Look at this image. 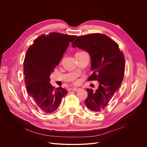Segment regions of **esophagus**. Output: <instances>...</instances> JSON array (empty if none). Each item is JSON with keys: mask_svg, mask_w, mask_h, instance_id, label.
I'll return each instance as SVG.
<instances>
[{"mask_svg": "<svg viewBox=\"0 0 147 147\" xmlns=\"http://www.w3.org/2000/svg\"><path fill=\"white\" fill-rule=\"evenodd\" d=\"M80 89V88H72L71 90L74 92H77V91H78Z\"/></svg>", "mask_w": 147, "mask_h": 147, "instance_id": "obj_1", "label": "esophagus"}]
</instances>
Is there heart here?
Segmentation results:
<instances>
[{
	"label": "heart",
	"instance_id": "obj_1",
	"mask_svg": "<svg viewBox=\"0 0 147 147\" xmlns=\"http://www.w3.org/2000/svg\"><path fill=\"white\" fill-rule=\"evenodd\" d=\"M73 80H74V83L76 84H78L80 82V80H76V78H74L73 79Z\"/></svg>",
	"mask_w": 147,
	"mask_h": 147
}]
</instances>
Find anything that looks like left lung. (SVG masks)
<instances>
[{
	"label": "left lung",
	"instance_id": "left-lung-1",
	"mask_svg": "<svg viewBox=\"0 0 147 147\" xmlns=\"http://www.w3.org/2000/svg\"><path fill=\"white\" fill-rule=\"evenodd\" d=\"M88 53L91 58L93 73L88 80H95L99 85L96 91L86 89L85 105L89 110L102 112L123 81L125 62L118 44L105 34L93 33L78 37L72 43Z\"/></svg>",
	"mask_w": 147,
	"mask_h": 147
}]
</instances>
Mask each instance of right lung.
Masks as SVG:
<instances>
[{
  "instance_id": "1",
  "label": "right lung",
  "mask_w": 147,
  "mask_h": 147,
  "mask_svg": "<svg viewBox=\"0 0 147 147\" xmlns=\"http://www.w3.org/2000/svg\"><path fill=\"white\" fill-rule=\"evenodd\" d=\"M77 36L51 33L41 34L26 51L24 62L25 84L28 94L44 113L56 111L67 91L55 89L50 76L59 63L70 42Z\"/></svg>"
}]
</instances>
